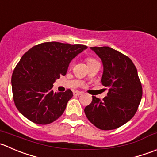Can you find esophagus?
Returning a JSON list of instances; mask_svg holds the SVG:
<instances>
[{
  "mask_svg": "<svg viewBox=\"0 0 157 157\" xmlns=\"http://www.w3.org/2000/svg\"><path fill=\"white\" fill-rule=\"evenodd\" d=\"M82 94H83V93L80 92V91H77V90L74 91V96H80V95H81Z\"/></svg>",
  "mask_w": 157,
  "mask_h": 157,
  "instance_id": "1",
  "label": "esophagus"
}]
</instances>
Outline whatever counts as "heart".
<instances>
[{
    "label": "heart",
    "instance_id": "heart-1",
    "mask_svg": "<svg viewBox=\"0 0 157 157\" xmlns=\"http://www.w3.org/2000/svg\"><path fill=\"white\" fill-rule=\"evenodd\" d=\"M86 61H87V63H90L93 61H95V60H94V59L92 58H87L86 59Z\"/></svg>",
    "mask_w": 157,
    "mask_h": 157
}]
</instances>
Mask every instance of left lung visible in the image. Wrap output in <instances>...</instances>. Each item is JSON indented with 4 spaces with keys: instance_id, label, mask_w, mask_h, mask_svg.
Returning a JSON list of instances; mask_svg holds the SVG:
<instances>
[{
    "instance_id": "8db88e82",
    "label": "left lung",
    "mask_w": 157,
    "mask_h": 157,
    "mask_svg": "<svg viewBox=\"0 0 157 157\" xmlns=\"http://www.w3.org/2000/svg\"><path fill=\"white\" fill-rule=\"evenodd\" d=\"M90 49L101 59V83L109 87V92L102 101L93 96L92 103L85 107V114L97 128L114 130L135 115L142 98V85L137 70L128 57L109 47Z\"/></svg>"
}]
</instances>
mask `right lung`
<instances>
[{
    "instance_id": "obj_1",
    "label": "right lung",
    "mask_w": 157,
    "mask_h": 157,
    "mask_svg": "<svg viewBox=\"0 0 157 157\" xmlns=\"http://www.w3.org/2000/svg\"><path fill=\"white\" fill-rule=\"evenodd\" d=\"M86 48L81 44L47 42L27 51L11 77L13 101L19 112L36 124H49L58 119L73 93L71 90L54 93L53 84L66 75L71 60Z\"/></svg>"
}]
</instances>
